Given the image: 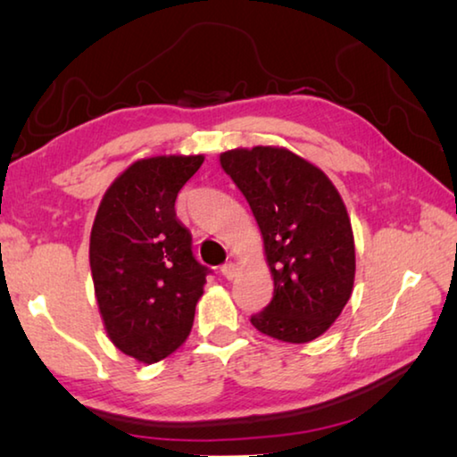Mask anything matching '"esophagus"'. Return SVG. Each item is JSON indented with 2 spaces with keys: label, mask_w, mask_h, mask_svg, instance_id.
I'll list each match as a JSON object with an SVG mask.
<instances>
[{
  "label": "esophagus",
  "mask_w": 457,
  "mask_h": 457,
  "mask_svg": "<svg viewBox=\"0 0 457 457\" xmlns=\"http://www.w3.org/2000/svg\"><path fill=\"white\" fill-rule=\"evenodd\" d=\"M237 265L235 262H227V265H222L220 267V273H222V277L224 278H228V281H233V278L237 277Z\"/></svg>",
  "instance_id": "obj_1"
}]
</instances>
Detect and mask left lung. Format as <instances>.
Here are the masks:
<instances>
[{
  "mask_svg": "<svg viewBox=\"0 0 457 457\" xmlns=\"http://www.w3.org/2000/svg\"><path fill=\"white\" fill-rule=\"evenodd\" d=\"M220 166L257 219L275 283L251 323L278 341L317 339L347 305L355 278L353 230L337 188L287 148L228 150Z\"/></svg>",
  "mask_w": 457,
  "mask_h": 457,
  "instance_id": "8db88e82",
  "label": "left lung"
}]
</instances>
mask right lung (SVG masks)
<instances>
[{
  "mask_svg": "<svg viewBox=\"0 0 457 457\" xmlns=\"http://www.w3.org/2000/svg\"><path fill=\"white\" fill-rule=\"evenodd\" d=\"M204 156H154L128 166L96 212L90 269L108 337L122 353L156 363L192 329L211 269L192 254L176 196Z\"/></svg>",
  "mask_w": 457,
  "mask_h": 457,
  "instance_id": "1",
  "label": "right lung"
}]
</instances>
